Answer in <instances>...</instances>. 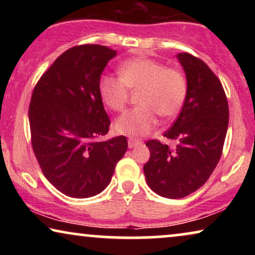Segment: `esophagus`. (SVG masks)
Masks as SVG:
<instances>
[{
    "instance_id": "1",
    "label": "esophagus",
    "mask_w": 255,
    "mask_h": 255,
    "mask_svg": "<svg viewBox=\"0 0 255 255\" xmlns=\"http://www.w3.org/2000/svg\"><path fill=\"white\" fill-rule=\"evenodd\" d=\"M141 144H142V141L140 140V139L128 138V147H130V148H133V147H135V146H139Z\"/></svg>"
}]
</instances>
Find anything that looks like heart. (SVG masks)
Instances as JSON below:
<instances>
[{"label": "heart", "instance_id": "1", "mask_svg": "<svg viewBox=\"0 0 255 255\" xmlns=\"http://www.w3.org/2000/svg\"><path fill=\"white\" fill-rule=\"evenodd\" d=\"M120 79L103 75L99 94L103 103L114 111H122L128 99V89L138 90L140 107L127 111L115 122L122 134L140 137L158 124V114L175 117L182 109L187 96V80L176 69L166 68L161 62L138 57L123 62L118 68Z\"/></svg>", "mask_w": 255, "mask_h": 255}]
</instances>
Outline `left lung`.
I'll list each match as a JSON object with an SVG mask.
<instances>
[{
    "label": "left lung",
    "mask_w": 255,
    "mask_h": 255,
    "mask_svg": "<svg viewBox=\"0 0 255 255\" xmlns=\"http://www.w3.org/2000/svg\"><path fill=\"white\" fill-rule=\"evenodd\" d=\"M176 58L186 74L187 96L177 120L163 134L176 146L148 140L151 156L144 165L148 187L174 200L207 182L221 159L229 125L228 100L217 76L194 55L183 52Z\"/></svg>",
    "instance_id": "8db88e82"
}]
</instances>
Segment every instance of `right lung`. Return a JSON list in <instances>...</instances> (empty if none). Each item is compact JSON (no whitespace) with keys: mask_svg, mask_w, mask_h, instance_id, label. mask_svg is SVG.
Here are the masks:
<instances>
[{"mask_svg":"<svg viewBox=\"0 0 255 255\" xmlns=\"http://www.w3.org/2000/svg\"><path fill=\"white\" fill-rule=\"evenodd\" d=\"M116 55L102 45L69 48L33 89L29 121L34 155L45 177L69 197L102 193L128 149L124 135L96 140L110 127L99 82Z\"/></svg>","mask_w":255,"mask_h":255,"instance_id":"obj_1","label":"right lung"}]
</instances>
